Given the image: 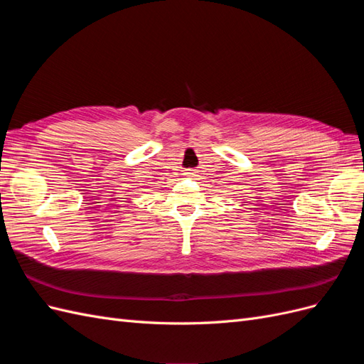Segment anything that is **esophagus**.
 <instances>
[{"mask_svg": "<svg viewBox=\"0 0 364 364\" xmlns=\"http://www.w3.org/2000/svg\"><path fill=\"white\" fill-rule=\"evenodd\" d=\"M183 174H185V176H194L196 173H194V170H185Z\"/></svg>", "mask_w": 364, "mask_h": 364, "instance_id": "34e87169", "label": "esophagus"}]
</instances>
